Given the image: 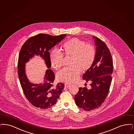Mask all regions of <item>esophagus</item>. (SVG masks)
<instances>
[{
  "label": "esophagus",
  "instance_id": "esophagus-1",
  "mask_svg": "<svg viewBox=\"0 0 134 134\" xmlns=\"http://www.w3.org/2000/svg\"><path fill=\"white\" fill-rule=\"evenodd\" d=\"M70 85L69 84V83H64V87H70Z\"/></svg>",
  "mask_w": 134,
  "mask_h": 134
}]
</instances>
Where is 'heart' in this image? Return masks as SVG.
I'll return each mask as SVG.
<instances>
[{"instance_id": "1", "label": "heart", "mask_w": 134, "mask_h": 134, "mask_svg": "<svg viewBox=\"0 0 134 134\" xmlns=\"http://www.w3.org/2000/svg\"><path fill=\"white\" fill-rule=\"evenodd\" d=\"M62 53L58 49L52 51L50 55L51 63L53 68L58 70L63 65V54L70 57V65L59 71L57 75L58 81L68 83L76 82L80 75L81 70H88L96 57V49L93 46L77 38L66 41L62 47Z\"/></svg>"}]
</instances>
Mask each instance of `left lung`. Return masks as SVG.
I'll list each match as a JSON object with an SVG mask.
<instances>
[{
  "instance_id": "obj_1",
  "label": "left lung",
  "mask_w": 134,
  "mask_h": 134,
  "mask_svg": "<svg viewBox=\"0 0 134 134\" xmlns=\"http://www.w3.org/2000/svg\"><path fill=\"white\" fill-rule=\"evenodd\" d=\"M96 46V57L92 66L82 78L90 81L91 89L79 87L75 96L77 106L86 111L98 108L104 102L109 92L113 71V61L111 52L103 41L93 36Z\"/></svg>"
}]
</instances>
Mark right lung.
<instances>
[{"label": "right lung", "instance_id": "add662e5", "mask_svg": "<svg viewBox=\"0 0 134 134\" xmlns=\"http://www.w3.org/2000/svg\"><path fill=\"white\" fill-rule=\"evenodd\" d=\"M66 35L57 36L40 34L30 37L20 51L18 60V75L23 93L29 102L36 108L46 109L56 104L64 87V83H58L55 87L53 83L55 76L52 70H47L43 83L34 84L29 82L25 74V64L35 55L43 58L47 67H51L49 51L60 42Z\"/></svg>", "mask_w": 134, "mask_h": 134}]
</instances>
